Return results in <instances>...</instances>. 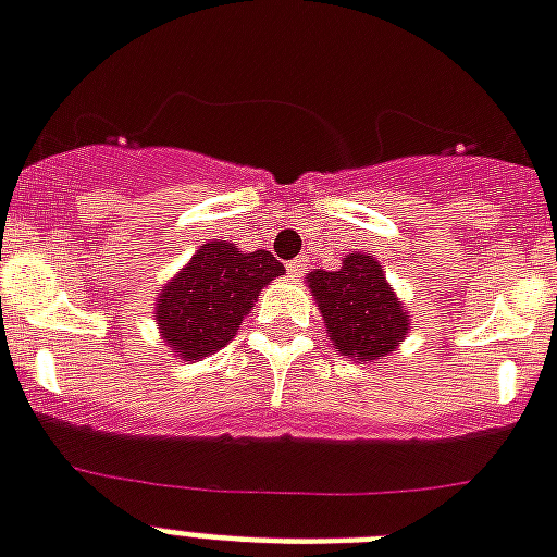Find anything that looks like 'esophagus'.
<instances>
[{"label":"esophagus","mask_w":557,"mask_h":557,"mask_svg":"<svg viewBox=\"0 0 557 557\" xmlns=\"http://www.w3.org/2000/svg\"><path fill=\"white\" fill-rule=\"evenodd\" d=\"M302 271H306V260H292V263H288V277H302Z\"/></svg>","instance_id":"34e87169"}]
</instances>
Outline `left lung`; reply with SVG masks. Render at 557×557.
I'll return each mask as SVG.
<instances>
[{"label": "left lung", "instance_id": "1", "mask_svg": "<svg viewBox=\"0 0 557 557\" xmlns=\"http://www.w3.org/2000/svg\"><path fill=\"white\" fill-rule=\"evenodd\" d=\"M308 288L325 320V334L343 357L382 359L410 331L408 311L371 255L354 251L343 257L339 271H311Z\"/></svg>", "mask_w": 557, "mask_h": 557}]
</instances>
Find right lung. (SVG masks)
Segmentation results:
<instances>
[{
  "label": "right lung",
  "instance_id": "right-lung-1",
  "mask_svg": "<svg viewBox=\"0 0 557 557\" xmlns=\"http://www.w3.org/2000/svg\"><path fill=\"white\" fill-rule=\"evenodd\" d=\"M283 271L265 249L243 255L235 243H203L156 300L161 339L186 362L221 350L237 334L260 288Z\"/></svg>",
  "mask_w": 557,
  "mask_h": 557
}]
</instances>
